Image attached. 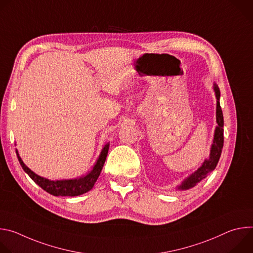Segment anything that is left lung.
Returning a JSON list of instances; mask_svg holds the SVG:
<instances>
[{"label":"left lung","mask_w":253,"mask_h":253,"mask_svg":"<svg viewBox=\"0 0 253 253\" xmlns=\"http://www.w3.org/2000/svg\"><path fill=\"white\" fill-rule=\"evenodd\" d=\"M214 91L216 94V98H217V108H216V122H217L218 126L215 129L214 133V139H213V144L211 146L210 150V157L208 160H205L202 166L195 171L192 175H190L187 179H185L183 183L178 187L180 190H187L195 185H197L199 182H201L202 180L212 171L215 169L216 165H217L222 148H223V142H224V137H223V114L222 110L220 107L219 103V98H220V91L219 88L214 85Z\"/></svg>","instance_id":"obj_1"}]
</instances>
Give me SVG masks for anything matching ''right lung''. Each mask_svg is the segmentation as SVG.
<instances>
[{"label": "right lung", "mask_w": 253, "mask_h": 253, "mask_svg": "<svg viewBox=\"0 0 253 253\" xmlns=\"http://www.w3.org/2000/svg\"><path fill=\"white\" fill-rule=\"evenodd\" d=\"M108 149H109V144H106L97 160V163L94 165L93 169L84 177H81L79 179L57 180V181H52V180L43 178L37 174H35L24 164V162L18 154V151H16V153L18 156V160L24 171L32 178V180H34V182L37 183L42 189H44L45 191L54 196H78L88 192L93 188L105 163L108 154Z\"/></svg>", "instance_id": "right-lung-1"}]
</instances>
